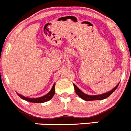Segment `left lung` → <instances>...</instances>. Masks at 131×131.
<instances>
[{
  "label": "left lung",
  "instance_id": "8db88e82",
  "mask_svg": "<svg viewBox=\"0 0 131 131\" xmlns=\"http://www.w3.org/2000/svg\"><path fill=\"white\" fill-rule=\"evenodd\" d=\"M119 84V83L114 88H113V89H112L111 90H110V92H108L104 93V94H100V95H87V94L83 93L82 92V91L80 90L75 84H74V86L75 92H76L77 94L80 97H81L82 99H83V100H85V101H92V100H102L107 98V97H108L110 95H111V94H112V93L114 92L115 90L117 88Z\"/></svg>",
  "mask_w": 131,
  "mask_h": 131
}]
</instances>
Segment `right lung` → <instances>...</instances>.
<instances>
[{
	"mask_svg": "<svg viewBox=\"0 0 131 131\" xmlns=\"http://www.w3.org/2000/svg\"><path fill=\"white\" fill-rule=\"evenodd\" d=\"M54 86H55V83L53 84V87H52L51 90H50L48 94H47L46 95L42 96V97H37V98H29V97H26L25 96H23L21 95V94H19L18 93H17L20 97H21L22 100H26L27 102H33V103H43V102H47L49 100H50L51 99H52V97H53V95L54 94Z\"/></svg>",
	"mask_w": 131,
	"mask_h": 131,
	"instance_id": "add662e5",
	"label": "right lung"
}]
</instances>
